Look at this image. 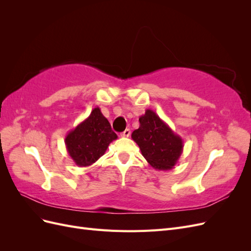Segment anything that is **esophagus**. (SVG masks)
Listing matches in <instances>:
<instances>
[{"label": "esophagus", "instance_id": "34e87169", "mask_svg": "<svg viewBox=\"0 0 251 251\" xmlns=\"http://www.w3.org/2000/svg\"><path fill=\"white\" fill-rule=\"evenodd\" d=\"M130 135H131V131L128 130V128H126V130H125L123 133L120 134L121 137H128V136H130Z\"/></svg>", "mask_w": 251, "mask_h": 251}]
</instances>
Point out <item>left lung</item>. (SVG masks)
<instances>
[{
    "mask_svg": "<svg viewBox=\"0 0 251 251\" xmlns=\"http://www.w3.org/2000/svg\"><path fill=\"white\" fill-rule=\"evenodd\" d=\"M139 123L132 139L138 144L142 156L155 170H172L183 151V140L154 111L147 110Z\"/></svg>",
    "mask_w": 251,
    "mask_h": 251,
    "instance_id": "1",
    "label": "left lung"
}]
</instances>
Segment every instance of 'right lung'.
<instances>
[{"mask_svg": "<svg viewBox=\"0 0 251 251\" xmlns=\"http://www.w3.org/2000/svg\"><path fill=\"white\" fill-rule=\"evenodd\" d=\"M117 139L111 125L100 108H94L90 116L67 134L65 144L74 163L86 168L96 162Z\"/></svg>", "mask_w": 251, "mask_h": 251, "instance_id": "1", "label": "right lung"}]
</instances>
